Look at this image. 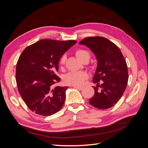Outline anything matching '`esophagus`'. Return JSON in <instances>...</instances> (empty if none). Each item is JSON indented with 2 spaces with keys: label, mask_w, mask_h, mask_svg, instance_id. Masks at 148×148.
<instances>
[{
  "label": "esophagus",
  "mask_w": 148,
  "mask_h": 148,
  "mask_svg": "<svg viewBox=\"0 0 148 148\" xmlns=\"http://www.w3.org/2000/svg\"><path fill=\"white\" fill-rule=\"evenodd\" d=\"M75 88L77 89H79V90H82V89H83V86H76V85H75V86H73Z\"/></svg>",
  "instance_id": "obj_1"
}]
</instances>
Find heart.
Listing matches in <instances>:
<instances>
[{
	"mask_svg": "<svg viewBox=\"0 0 148 148\" xmlns=\"http://www.w3.org/2000/svg\"><path fill=\"white\" fill-rule=\"evenodd\" d=\"M75 54L78 58V59L82 62L86 57H90L89 53L82 49H77L75 52ZM66 57L65 55L62 56L59 60V65L60 66L64 65L65 63ZM89 77L88 73L85 71H71L67 74H66L64 77V80L66 84H69L71 85H81Z\"/></svg>",
	"mask_w": 148,
	"mask_h": 148,
	"instance_id": "1",
	"label": "heart"
}]
</instances>
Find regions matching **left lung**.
<instances>
[{
  "instance_id": "left-lung-1",
  "label": "left lung",
  "mask_w": 148,
  "mask_h": 148,
  "mask_svg": "<svg viewBox=\"0 0 148 148\" xmlns=\"http://www.w3.org/2000/svg\"><path fill=\"white\" fill-rule=\"evenodd\" d=\"M96 56L97 65L92 82L95 95L89 101L99 109L113 107L122 97L127 86V65L119 48L103 37H88L79 42ZM101 82L100 85L99 82Z\"/></svg>"
}]
</instances>
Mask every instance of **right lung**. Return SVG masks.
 <instances>
[{
	"mask_svg": "<svg viewBox=\"0 0 148 148\" xmlns=\"http://www.w3.org/2000/svg\"><path fill=\"white\" fill-rule=\"evenodd\" d=\"M77 41L41 39L26 47L17 62L16 82L26 105L36 114L49 116L63 106L68 86H56L60 57Z\"/></svg>",
	"mask_w": 148,
	"mask_h": 148,
	"instance_id": "add662e5",
	"label": "right lung"
}]
</instances>
